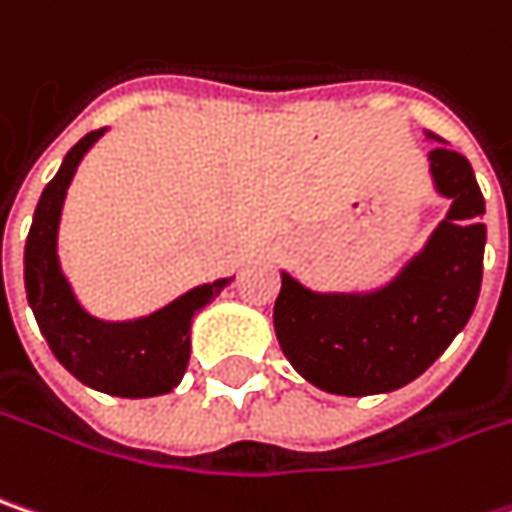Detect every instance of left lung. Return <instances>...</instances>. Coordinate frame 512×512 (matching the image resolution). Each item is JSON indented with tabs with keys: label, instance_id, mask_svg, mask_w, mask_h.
I'll return each mask as SVG.
<instances>
[{
	"label": "left lung",
	"instance_id": "8db88e82",
	"mask_svg": "<svg viewBox=\"0 0 512 512\" xmlns=\"http://www.w3.org/2000/svg\"><path fill=\"white\" fill-rule=\"evenodd\" d=\"M437 191L452 199L423 255L374 295H316L284 275L275 333L284 356L321 391L365 397L403 388L452 345L475 310L484 269V196L461 153H429Z\"/></svg>",
	"mask_w": 512,
	"mask_h": 512
}]
</instances>
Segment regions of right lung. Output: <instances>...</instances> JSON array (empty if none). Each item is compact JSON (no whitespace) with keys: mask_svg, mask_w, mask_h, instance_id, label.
<instances>
[{"mask_svg":"<svg viewBox=\"0 0 512 512\" xmlns=\"http://www.w3.org/2000/svg\"><path fill=\"white\" fill-rule=\"evenodd\" d=\"M101 136L104 130H92L77 141L37 202L25 240V292L40 333L69 374L115 397H156L173 391L185 376L191 321L231 278L199 286L165 310L130 324H106L80 310L57 263V223L77 162Z\"/></svg>","mask_w":512,"mask_h":512,"instance_id":"add662e5","label":"right lung"}]
</instances>
